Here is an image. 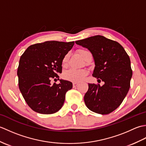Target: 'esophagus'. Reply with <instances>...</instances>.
I'll list each match as a JSON object with an SVG mask.
<instances>
[{
	"mask_svg": "<svg viewBox=\"0 0 146 146\" xmlns=\"http://www.w3.org/2000/svg\"><path fill=\"white\" fill-rule=\"evenodd\" d=\"M78 85V83H76V82H75V83H73V87H76V86Z\"/></svg>",
	"mask_w": 146,
	"mask_h": 146,
	"instance_id": "34e87169",
	"label": "esophagus"
}]
</instances>
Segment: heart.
Segmentation results:
<instances>
[{"instance_id":"1","label":"heart","mask_w":146,"mask_h":146,"mask_svg":"<svg viewBox=\"0 0 146 146\" xmlns=\"http://www.w3.org/2000/svg\"><path fill=\"white\" fill-rule=\"evenodd\" d=\"M78 54L81 56L83 59L86 60L89 55L92 54L91 52L87 49H80L78 50ZM70 58V53L68 52L62 59V65L63 66H66L68 61ZM88 71L86 70H74L71 69L66 71L63 74V77L65 80L72 82H80L82 81L88 75Z\"/></svg>"}]
</instances>
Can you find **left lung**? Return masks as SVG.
Returning <instances> with one entry per match:
<instances>
[{
  "instance_id": "8db88e82",
  "label": "left lung",
  "mask_w": 146,
  "mask_h": 146,
  "mask_svg": "<svg viewBox=\"0 0 146 146\" xmlns=\"http://www.w3.org/2000/svg\"><path fill=\"white\" fill-rule=\"evenodd\" d=\"M88 49L94 58L93 76L105 83H89L84 101L90 110L102 115L112 112L126 97L131 86V60L119 42L97 35L75 42Z\"/></svg>"
}]
</instances>
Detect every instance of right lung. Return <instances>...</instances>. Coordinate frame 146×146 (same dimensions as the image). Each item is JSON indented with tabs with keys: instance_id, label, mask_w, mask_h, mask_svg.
Segmentation results:
<instances>
[{
	"instance_id": "obj_1",
	"label": "right lung",
	"mask_w": 146,
	"mask_h": 146,
	"mask_svg": "<svg viewBox=\"0 0 146 146\" xmlns=\"http://www.w3.org/2000/svg\"><path fill=\"white\" fill-rule=\"evenodd\" d=\"M75 42L56 41L37 43L29 46L21 56L17 69L19 88L28 106L36 112L52 114L63 107L66 93L72 83L59 80L62 59Z\"/></svg>"
}]
</instances>
